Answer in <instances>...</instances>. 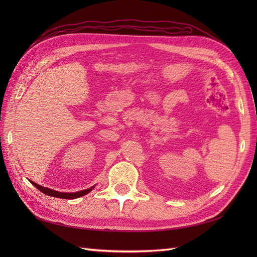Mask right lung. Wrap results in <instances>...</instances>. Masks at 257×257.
Instances as JSON below:
<instances>
[{
	"label": "right lung",
	"instance_id": "1",
	"mask_svg": "<svg viewBox=\"0 0 257 257\" xmlns=\"http://www.w3.org/2000/svg\"><path fill=\"white\" fill-rule=\"evenodd\" d=\"M31 183H32L35 188H37L38 190H40L41 192H43L44 194H46V195H49V196H52V197H58V198H64V199H75V198H78L80 196H83L85 195V194H88L90 191H92L93 188H90L88 190H83V191H80V192H76V193H61V192H57V191H53V190H50V189H47V188H44V186H41L38 185L34 182L31 181Z\"/></svg>",
	"mask_w": 257,
	"mask_h": 257
}]
</instances>
